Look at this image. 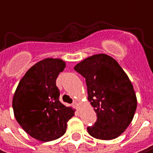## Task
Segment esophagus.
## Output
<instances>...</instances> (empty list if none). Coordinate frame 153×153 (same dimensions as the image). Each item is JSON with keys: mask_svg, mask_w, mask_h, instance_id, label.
<instances>
[{"mask_svg": "<svg viewBox=\"0 0 153 153\" xmlns=\"http://www.w3.org/2000/svg\"><path fill=\"white\" fill-rule=\"evenodd\" d=\"M73 106H75L76 108H78V106H79V104L76 102V101H75L74 103H73Z\"/></svg>", "mask_w": 153, "mask_h": 153, "instance_id": "1", "label": "esophagus"}]
</instances>
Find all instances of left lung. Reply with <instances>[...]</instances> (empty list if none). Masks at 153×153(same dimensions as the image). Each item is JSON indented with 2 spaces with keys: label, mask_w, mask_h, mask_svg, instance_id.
Returning a JSON list of instances; mask_svg holds the SVG:
<instances>
[{
  "label": "left lung",
  "mask_w": 153,
  "mask_h": 153,
  "mask_svg": "<svg viewBox=\"0 0 153 153\" xmlns=\"http://www.w3.org/2000/svg\"><path fill=\"white\" fill-rule=\"evenodd\" d=\"M74 69L85 78L88 100L98 117L95 124L87 128L88 133L102 140L118 137L132 122L137 105L128 76L105 53L87 57Z\"/></svg>",
  "instance_id": "left-lung-1"
}]
</instances>
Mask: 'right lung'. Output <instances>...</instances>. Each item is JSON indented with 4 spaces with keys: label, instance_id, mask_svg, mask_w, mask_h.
Masks as SVG:
<instances>
[{
    "label": "right lung",
    "instance_id": "obj_1",
    "mask_svg": "<svg viewBox=\"0 0 153 153\" xmlns=\"http://www.w3.org/2000/svg\"><path fill=\"white\" fill-rule=\"evenodd\" d=\"M66 62L59 58L38 62L20 80L13 96L12 106L16 122L31 137L49 142L62 137L75 109L59 100L56 78Z\"/></svg>",
    "mask_w": 153,
    "mask_h": 153
}]
</instances>
